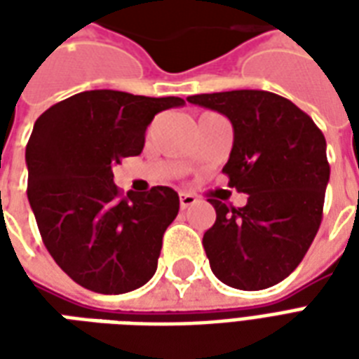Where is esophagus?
<instances>
[{
  "label": "esophagus",
  "instance_id": "1",
  "mask_svg": "<svg viewBox=\"0 0 359 359\" xmlns=\"http://www.w3.org/2000/svg\"><path fill=\"white\" fill-rule=\"evenodd\" d=\"M179 200H180V208H182V210H187V208H192V205L198 202V198H196V196H192V194H188V192L180 194Z\"/></svg>",
  "mask_w": 359,
  "mask_h": 359
}]
</instances>
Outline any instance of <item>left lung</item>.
<instances>
[{
	"mask_svg": "<svg viewBox=\"0 0 359 359\" xmlns=\"http://www.w3.org/2000/svg\"><path fill=\"white\" fill-rule=\"evenodd\" d=\"M225 115L234 140L223 172L248 194L244 208L210 198L217 219L203 234L213 275L233 288L262 290L292 273L323 219L331 167L309 115L283 95L233 90L187 97Z\"/></svg>",
	"mask_w": 359,
	"mask_h": 359,
	"instance_id": "8db88e82",
	"label": "left lung"
}]
</instances>
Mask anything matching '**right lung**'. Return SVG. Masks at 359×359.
<instances>
[{
    "label": "right lung",
    "mask_w": 359,
    "mask_h": 359,
    "mask_svg": "<svg viewBox=\"0 0 359 359\" xmlns=\"http://www.w3.org/2000/svg\"><path fill=\"white\" fill-rule=\"evenodd\" d=\"M182 97L81 92L43 111L27 144L28 202L46 248L74 283L125 294L154 277L179 194L154 187L121 196L113 167L138 156L146 128Z\"/></svg>",
    "instance_id": "1"
}]
</instances>
